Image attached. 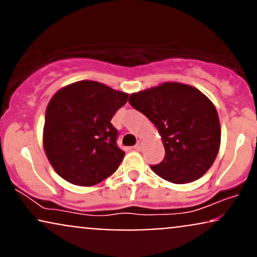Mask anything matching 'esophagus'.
<instances>
[{"label":"esophagus","mask_w":257,"mask_h":257,"mask_svg":"<svg viewBox=\"0 0 257 257\" xmlns=\"http://www.w3.org/2000/svg\"><path fill=\"white\" fill-rule=\"evenodd\" d=\"M134 149L137 150V151H141V149H143V143H141V140L138 141L137 145L134 146Z\"/></svg>","instance_id":"esophagus-1"}]
</instances>
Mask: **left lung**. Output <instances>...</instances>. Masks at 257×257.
<instances>
[{"instance_id":"obj_1","label":"left lung","mask_w":257,"mask_h":257,"mask_svg":"<svg viewBox=\"0 0 257 257\" xmlns=\"http://www.w3.org/2000/svg\"><path fill=\"white\" fill-rule=\"evenodd\" d=\"M129 104L161 134L166 156L151 166L158 176L173 184H187L213 166L221 143L220 120L214 104L202 91L167 82L132 94Z\"/></svg>"}]
</instances>
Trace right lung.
<instances>
[{"label": "right lung", "mask_w": 257, "mask_h": 257, "mask_svg": "<svg viewBox=\"0 0 257 257\" xmlns=\"http://www.w3.org/2000/svg\"><path fill=\"white\" fill-rule=\"evenodd\" d=\"M129 94L95 81L61 88L46 110L43 149L59 176L77 186H93L118 169L124 151L111 119Z\"/></svg>", "instance_id": "1"}]
</instances>
